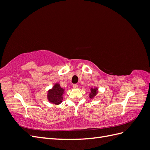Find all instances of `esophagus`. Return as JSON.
<instances>
[{
	"mask_svg": "<svg viewBox=\"0 0 150 150\" xmlns=\"http://www.w3.org/2000/svg\"><path fill=\"white\" fill-rule=\"evenodd\" d=\"M72 86H73L74 88H78V84H74Z\"/></svg>",
	"mask_w": 150,
	"mask_h": 150,
	"instance_id": "esophagus-1",
	"label": "esophagus"
}]
</instances>
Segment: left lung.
I'll return each instance as SVG.
<instances>
[{
  "label": "left lung",
  "instance_id": "left-lung-1",
  "mask_svg": "<svg viewBox=\"0 0 150 150\" xmlns=\"http://www.w3.org/2000/svg\"><path fill=\"white\" fill-rule=\"evenodd\" d=\"M98 93V89L97 88H91V93L89 94V98H93L96 96Z\"/></svg>",
  "mask_w": 150,
  "mask_h": 150
}]
</instances>
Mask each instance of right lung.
Wrapping results in <instances>:
<instances>
[{"label":"right lung","instance_id":"1","mask_svg":"<svg viewBox=\"0 0 150 150\" xmlns=\"http://www.w3.org/2000/svg\"><path fill=\"white\" fill-rule=\"evenodd\" d=\"M64 89L62 88L59 84H56L52 89L49 90L47 94L48 100L54 104H59L62 101V94H64Z\"/></svg>","mask_w":150,"mask_h":150}]
</instances>
